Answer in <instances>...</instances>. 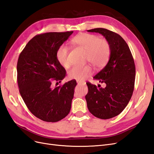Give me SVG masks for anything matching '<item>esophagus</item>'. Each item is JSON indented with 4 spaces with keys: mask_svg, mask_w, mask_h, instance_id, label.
<instances>
[{
    "mask_svg": "<svg viewBox=\"0 0 154 154\" xmlns=\"http://www.w3.org/2000/svg\"><path fill=\"white\" fill-rule=\"evenodd\" d=\"M78 84H82V85H85V82H80V81H77Z\"/></svg>",
    "mask_w": 154,
    "mask_h": 154,
    "instance_id": "1",
    "label": "esophagus"
}]
</instances>
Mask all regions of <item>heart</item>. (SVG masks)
Here are the masks:
<instances>
[{"label":"heart","mask_w":154,"mask_h":154,"mask_svg":"<svg viewBox=\"0 0 154 154\" xmlns=\"http://www.w3.org/2000/svg\"><path fill=\"white\" fill-rule=\"evenodd\" d=\"M72 44L84 50L86 52L85 62H89L96 69L103 68L109 62L111 53L109 42L105 38H100L96 35L80 33L72 40ZM57 58L64 68L71 66L69 58V49L62 45L57 51ZM92 70L89 65L83 67L75 66L69 71V78L72 80L83 81L90 76Z\"/></svg>","instance_id":"1"}]
</instances>
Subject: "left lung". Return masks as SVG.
<instances>
[{
  "label": "left lung",
  "instance_id": "left-lung-1",
  "mask_svg": "<svg viewBox=\"0 0 154 154\" xmlns=\"http://www.w3.org/2000/svg\"><path fill=\"white\" fill-rule=\"evenodd\" d=\"M88 32L104 36L111 46L110 59L106 66L94 77L105 83V88L87 83L85 96L88 109L95 117L107 119L119 115L131 99L134 89L136 67L128 45L118 33L104 28H95Z\"/></svg>",
  "mask_w": 154,
  "mask_h": 154
}]
</instances>
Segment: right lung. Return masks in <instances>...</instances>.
<instances>
[{
	"label": "right lung",
	"mask_w": 154,
	"mask_h": 154,
	"mask_svg": "<svg viewBox=\"0 0 154 154\" xmlns=\"http://www.w3.org/2000/svg\"><path fill=\"white\" fill-rule=\"evenodd\" d=\"M73 31L49 32L34 36L20 53L17 62L20 94L31 112L46 122H57L69 113L76 80L61 82L66 69L58 62L57 51Z\"/></svg>",
	"instance_id": "right-lung-1"
}]
</instances>
